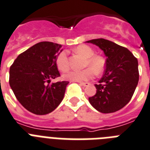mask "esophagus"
<instances>
[{
  "label": "esophagus",
  "instance_id": "1",
  "mask_svg": "<svg viewBox=\"0 0 150 150\" xmlns=\"http://www.w3.org/2000/svg\"><path fill=\"white\" fill-rule=\"evenodd\" d=\"M79 84H80L81 86H85V87H86V86H88L90 85V83H88V82H79Z\"/></svg>",
  "mask_w": 150,
  "mask_h": 150
}]
</instances>
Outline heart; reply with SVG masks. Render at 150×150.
I'll return each instance as SVG.
<instances>
[{
	"mask_svg": "<svg viewBox=\"0 0 150 150\" xmlns=\"http://www.w3.org/2000/svg\"><path fill=\"white\" fill-rule=\"evenodd\" d=\"M74 52L83 57L86 60L83 67H88L81 71H69L64 75V79L73 81H87L93 76V73L98 75L103 71L105 67V60L103 57L95 55L94 50L86 45H79ZM56 65L61 71H66L69 69L68 54L65 52H62L56 58ZM94 72L93 73V71Z\"/></svg>",
	"mask_w": 150,
	"mask_h": 150,
	"instance_id": "obj_1",
	"label": "heart"
}]
</instances>
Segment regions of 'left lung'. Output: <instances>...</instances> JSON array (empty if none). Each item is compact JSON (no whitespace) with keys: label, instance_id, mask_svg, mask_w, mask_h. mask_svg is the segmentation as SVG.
I'll return each mask as SVG.
<instances>
[{"label":"left lung","instance_id":"8db88e82","mask_svg":"<svg viewBox=\"0 0 150 150\" xmlns=\"http://www.w3.org/2000/svg\"><path fill=\"white\" fill-rule=\"evenodd\" d=\"M98 46L106 56L105 70L96 93L88 98L90 104L103 113L115 112L132 98L139 81L137 58L127 48L109 40L98 38L86 41Z\"/></svg>","mask_w":150,"mask_h":150}]
</instances>
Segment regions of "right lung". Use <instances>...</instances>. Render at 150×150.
<instances>
[{"label":"right lung","instance_id":"1","mask_svg":"<svg viewBox=\"0 0 150 150\" xmlns=\"http://www.w3.org/2000/svg\"><path fill=\"white\" fill-rule=\"evenodd\" d=\"M62 45L42 41L18 56L10 68L9 84L18 102L35 115H46L59 105L69 81L52 83L60 76L56 58Z\"/></svg>","mask_w":150,"mask_h":150}]
</instances>
